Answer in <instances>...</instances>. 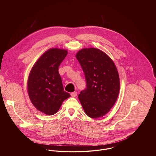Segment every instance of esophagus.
I'll list each match as a JSON object with an SVG mask.
<instances>
[{"mask_svg":"<svg viewBox=\"0 0 156 156\" xmlns=\"http://www.w3.org/2000/svg\"><path fill=\"white\" fill-rule=\"evenodd\" d=\"M77 92H71V96L72 97H75L77 96Z\"/></svg>","mask_w":156,"mask_h":156,"instance_id":"34e87169","label":"esophagus"}]
</instances>
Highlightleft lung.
<instances>
[{
    "label": "left lung",
    "mask_w": 156,
    "mask_h": 156,
    "mask_svg": "<svg viewBox=\"0 0 156 156\" xmlns=\"http://www.w3.org/2000/svg\"><path fill=\"white\" fill-rule=\"evenodd\" d=\"M76 57L87 82V88L78 95L80 102L88 116L101 117L110 111L118 97L120 83L117 68L111 58L98 48H82Z\"/></svg>",
    "instance_id": "8db88e82"
}]
</instances>
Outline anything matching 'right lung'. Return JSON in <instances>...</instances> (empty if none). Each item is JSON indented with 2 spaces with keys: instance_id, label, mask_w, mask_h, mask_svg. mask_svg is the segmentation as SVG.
<instances>
[{
  "instance_id": "1",
  "label": "right lung",
  "mask_w": 156,
  "mask_h": 156,
  "mask_svg": "<svg viewBox=\"0 0 156 156\" xmlns=\"http://www.w3.org/2000/svg\"><path fill=\"white\" fill-rule=\"evenodd\" d=\"M67 50H47L32 68L27 80V92L33 105L46 115H52L70 97L64 90L58 68L67 56Z\"/></svg>"
}]
</instances>
